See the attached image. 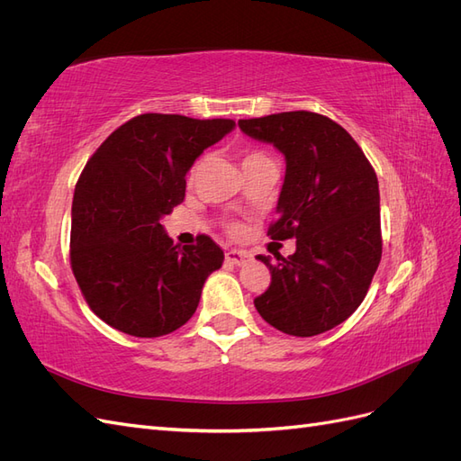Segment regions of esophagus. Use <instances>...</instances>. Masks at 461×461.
Masks as SVG:
<instances>
[{
	"instance_id": "34e87169",
	"label": "esophagus",
	"mask_w": 461,
	"mask_h": 461,
	"mask_svg": "<svg viewBox=\"0 0 461 461\" xmlns=\"http://www.w3.org/2000/svg\"><path fill=\"white\" fill-rule=\"evenodd\" d=\"M225 259L232 265H236V267H242V265L249 263V259H252V256H249L248 252H242V249H229V252L225 254Z\"/></svg>"
}]
</instances>
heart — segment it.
Returning <instances> with one entry per match:
<instances>
[{
	"mask_svg": "<svg viewBox=\"0 0 461 461\" xmlns=\"http://www.w3.org/2000/svg\"><path fill=\"white\" fill-rule=\"evenodd\" d=\"M261 158H265L261 151H249V153H246V156L242 158V163H246V161H252V159H261Z\"/></svg>",
	"mask_w": 461,
	"mask_h": 461,
	"instance_id": "b5f03b06",
	"label": "heart"
}]
</instances>
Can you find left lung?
<instances>
[{
    "label": "left lung",
    "instance_id": "left-lung-1",
    "mask_svg": "<svg viewBox=\"0 0 461 461\" xmlns=\"http://www.w3.org/2000/svg\"><path fill=\"white\" fill-rule=\"evenodd\" d=\"M240 131L273 144L286 173L276 202L273 240L296 239V252L258 256L271 285L254 300L275 329L315 337L340 325L364 302L379 267V180L340 124L312 111L240 119Z\"/></svg>",
    "mask_w": 461,
    "mask_h": 461
}]
</instances>
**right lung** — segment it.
I'll list each match as a JSON object with an SVG mask.
<instances>
[{"mask_svg": "<svg viewBox=\"0 0 461 461\" xmlns=\"http://www.w3.org/2000/svg\"><path fill=\"white\" fill-rule=\"evenodd\" d=\"M236 127L230 119L146 113L107 136L82 171L71 212V267L90 310L131 337H163L196 312L225 254L200 236L178 248L161 219L186 173Z\"/></svg>", "mask_w": 461, "mask_h": 461, "instance_id": "add662e5", "label": "right lung"}]
</instances>
